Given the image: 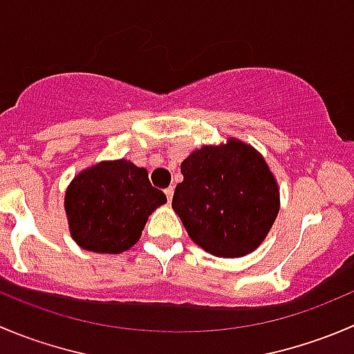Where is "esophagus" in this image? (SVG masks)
<instances>
[{"label":"esophagus","mask_w":354,"mask_h":354,"mask_svg":"<svg viewBox=\"0 0 354 354\" xmlns=\"http://www.w3.org/2000/svg\"><path fill=\"white\" fill-rule=\"evenodd\" d=\"M164 194H166V197H167V202H171V201H173V195H174V188H173V187L166 188V190H164Z\"/></svg>","instance_id":"1"}]
</instances>
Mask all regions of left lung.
Returning <instances> with one entry per match:
<instances>
[{
  "label": "left lung",
  "mask_w": 354,
  "mask_h": 354,
  "mask_svg": "<svg viewBox=\"0 0 354 354\" xmlns=\"http://www.w3.org/2000/svg\"><path fill=\"white\" fill-rule=\"evenodd\" d=\"M173 209L188 236L218 257H242L263 243L280 211V188L264 157L226 138L181 162Z\"/></svg>",
  "instance_id": "8db88e82"
}]
</instances>
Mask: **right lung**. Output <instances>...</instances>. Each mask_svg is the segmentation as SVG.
<instances>
[{"label":"right lung","mask_w":354,"mask_h":354,"mask_svg":"<svg viewBox=\"0 0 354 354\" xmlns=\"http://www.w3.org/2000/svg\"><path fill=\"white\" fill-rule=\"evenodd\" d=\"M145 167L128 159L102 160L75 174L65 190L68 232L81 249L121 254L142 236L149 216L166 204Z\"/></svg>","instance_id":"1"}]
</instances>
